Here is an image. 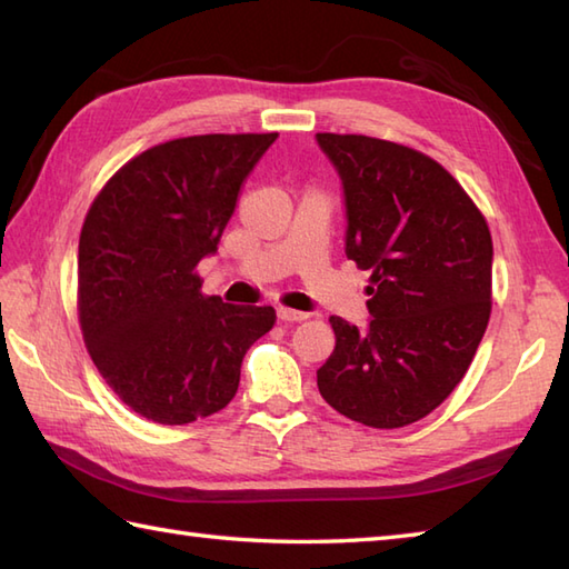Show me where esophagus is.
Segmentation results:
<instances>
[{
	"label": "esophagus",
	"instance_id": "34e87169",
	"mask_svg": "<svg viewBox=\"0 0 569 569\" xmlns=\"http://www.w3.org/2000/svg\"><path fill=\"white\" fill-rule=\"evenodd\" d=\"M276 318L281 320V322H303V320H308V312L291 310V308H278L276 310Z\"/></svg>",
	"mask_w": 569,
	"mask_h": 569
}]
</instances>
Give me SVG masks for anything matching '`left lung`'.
Here are the masks:
<instances>
[{"instance_id":"8db88e82","label":"left lung","mask_w":569,"mask_h":569,"mask_svg":"<svg viewBox=\"0 0 569 569\" xmlns=\"http://www.w3.org/2000/svg\"><path fill=\"white\" fill-rule=\"evenodd\" d=\"M345 190V253L369 271V325L332 316L318 389L369 428L426 418L462 381L491 316V232L430 156L361 134H316Z\"/></svg>"}]
</instances>
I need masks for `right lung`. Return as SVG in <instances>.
Returning <instances> with one entry per match:
<instances>
[{
    "label": "right lung",
    "mask_w": 569,
    "mask_h": 569,
    "mask_svg": "<svg viewBox=\"0 0 569 569\" xmlns=\"http://www.w3.org/2000/svg\"><path fill=\"white\" fill-rule=\"evenodd\" d=\"M278 134H202L159 143L110 178L84 217L78 312L110 389L161 426H186L232 401L247 349L276 322L271 306L202 296L241 186Z\"/></svg>",
    "instance_id": "right-lung-1"
}]
</instances>
